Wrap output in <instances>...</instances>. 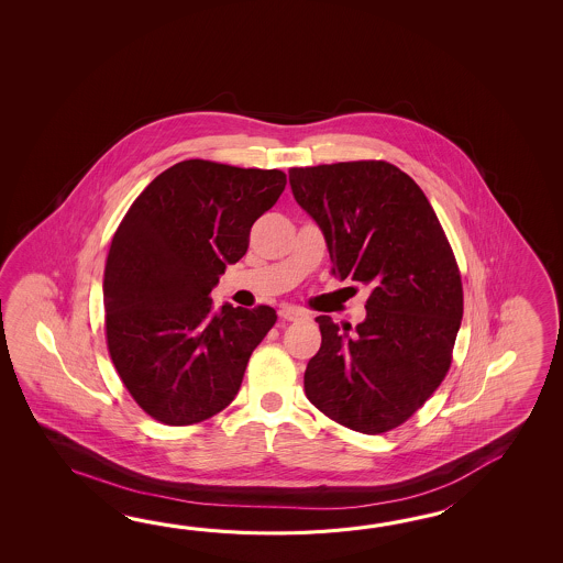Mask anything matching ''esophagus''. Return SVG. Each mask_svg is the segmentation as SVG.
I'll list each match as a JSON object with an SVG mask.
<instances>
[{"mask_svg": "<svg viewBox=\"0 0 563 563\" xmlns=\"http://www.w3.org/2000/svg\"><path fill=\"white\" fill-rule=\"evenodd\" d=\"M279 318H282V320H286V322H298V320H303V318H306V311H301L299 308H291V306H286V308H282V310H279Z\"/></svg>", "mask_w": 563, "mask_h": 563, "instance_id": "obj_1", "label": "esophagus"}]
</instances>
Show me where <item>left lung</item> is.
Here are the masks:
<instances>
[{
	"instance_id": "obj_1",
	"label": "left lung",
	"mask_w": 563,
	"mask_h": 563,
	"mask_svg": "<svg viewBox=\"0 0 563 563\" xmlns=\"http://www.w3.org/2000/svg\"><path fill=\"white\" fill-rule=\"evenodd\" d=\"M299 207L322 229L332 276L372 287L364 322L318 316L311 405L352 431L402 424L443 383L463 318L455 255L419 185L384 161L291 168Z\"/></svg>"
}]
</instances>
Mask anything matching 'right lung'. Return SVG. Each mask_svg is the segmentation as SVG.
Segmentation results:
<instances>
[{
  "label": "right lung",
  "instance_id": "add662e5",
  "mask_svg": "<svg viewBox=\"0 0 563 563\" xmlns=\"http://www.w3.org/2000/svg\"><path fill=\"white\" fill-rule=\"evenodd\" d=\"M286 189L282 170L183 161L122 219L104 267L110 358L146 415L201 422L229 407L274 308L223 303L211 291L247 252L252 225Z\"/></svg>",
  "mask_w": 563,
  "mask_h": 563
}]
</instances>
